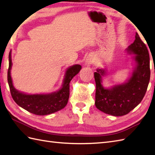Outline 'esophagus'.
<instances>
[{
  "mask_svg": "<svg viewBox=\"0 0 155 155\" xmlns=\"http://www.w3.org/2000/svg\"><path fill=\"white\" fill-rule=\"evenodd\" d=\"M93 62V58L92 57H88L86 61V65L87 66H90Z\"/></svg>",
  "mask_w": 155,
  "mask_h": 155,
  "instance_id": "esophagus-1",
  "label": "esophagus"
}]
</instances>
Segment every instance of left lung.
I'll use <instances>...</instances> for the list:
<instances>
[{
	"mask_svg": "<svg viewBox=\"0 0 155 155\" xmlns=\"http://www.w3.org/2000/svg\"><path fill=\"white\" fill-rule=\"evenodd\" d=\"M127 51L128 54H134L133 58L135 65L131 76L125 83L105 88L102 81L107 72L103 68H97L94 73L96 83L95 106L103 113L114 117L128 114L140 103L150 81L149 51L137 32L135 40L128 46Z\"/></svg>",
	"mask_w": 155,
	"mask_h": 155,
	"instance_id": "8db88e82",
	"label": "left lung"
}]
</instances>
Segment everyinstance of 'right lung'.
Listing matches in <instances>:
<instances>
[{"label": "right lung", "mask_w": 155, "mask_h": 155, "mask_svg": "<svg viewBox=\"0 0 155 155\" xmlns=\"http://www.w3.org/2000/svg\"><path fill=\"white\" fill-rule=\"evenodd\" d=\"M8 83L13 100L18 106L36 115H48L60 110L67 105L69 98L70 82L81 69L80 64H74L66 71L62 87L58 91L48 94H30L18 91L13 86L11 71L12 68L11 51L8 55Z\"/></svg>", "instance_id": "right-lung-1"}]
</instances>
